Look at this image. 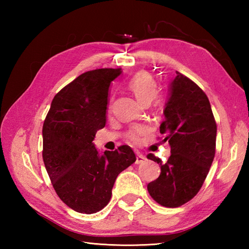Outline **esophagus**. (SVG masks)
Returning a JSON list of instances; mask_svg holds the SVG:
<instances>
[{
    "mask_svg": "<svg viewBox=\"0 0 249 249\" xmlns=\"http://www.w3.org/2000/svg\"><path fill=\"white\" fill-rule=\"evenodd\" d=\"M145 160H146V158L143 155L140 154V153H137V155H136V163H137V165L144 162Z\"/></svg>",
    "mask_w": 249,
    "mask_h": 249,
    "instance_id": "esophagus-1",
    "label": "esophagus"
}]
</instances>
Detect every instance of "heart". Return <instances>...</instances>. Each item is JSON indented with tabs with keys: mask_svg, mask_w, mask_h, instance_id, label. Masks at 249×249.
I'll list each match as a JSON object with an SVG mask.
<instances>
[{
	"mask_svg": "<svg viewBox=\"0 0 249 249\" xmlns=\"http://www.w3.org/2000/svg\"><path fill=\"white\" fill-rule=\"evenodd\" d=\"M129 91L135 95V97L139 100L141 104L147 105L155 98L157 94V84L149 72L140 71L130 79L127 83ZM111 109V106H109ZM147 133V128L143 125L134 126L128 133L127 138L133 142H138L140 137Z\"/></svg>",
	"mask_w": 249,
	"mask_h": 249,
	"instance_id": "obj_1",
	"label": "heart"
}]
</instances>
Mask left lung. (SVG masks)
<instances>
[{
  "label": "left lung",
  "mask_w": 249,
  "mask_h": 249,
  "mask_svg": "<svg viewBox=\"0 0 249 249\" xmlns=\"http://www.w3.org/2000/svg\"><path fill=\"white\" fill-rule=\"evenodd\" d=\"M169 91L160 131L166 135L171 155L166 163L147 155L160 166V177L147 184V190L157 203L178 208L202 187L215 156L217 126L208 96L189 78L177 71Z\"/></svg>",
  "instance_id": "8db88e82"
}]
</instances>
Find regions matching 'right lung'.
I'll list each match as a JSON object with an SVG mask.
<instances>
[{
  "label": "right lung",
  "instance_id": "add662e5",
  "mask_svg": "<svg viewBox=\"0 0 249 249\" xmlns=\"http://www.w3.org/2000/svg\"><path fill=\"white\" fill-rule=\"evenodd\" d=\"M121 68L82 73L51 103L43 126V160L56 195L78 213L99 212L109 203L119 174L136 161L128 145L99 155L93 140L106 125L110 83Z\"/></svg>",
  "mask_w": 249,
  "mask_h": 249
}]
</instances>
